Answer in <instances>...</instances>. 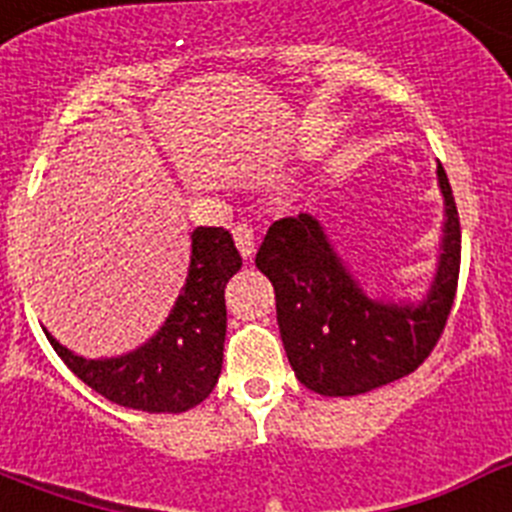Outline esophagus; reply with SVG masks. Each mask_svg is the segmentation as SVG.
I'll return each mask as SVG.
<instances>
[{"instance_id":"1","label":"esophagus","mask_w":512,"mask_h":512,"mask_svg":"<svg viewBox=\"0 0 512 512\" xmlns=\"http://www.w3.org/2000/svg\"><path fill=\"white\" fill-rule=\"evenodd\" d=\"M233 241H235V248H238V251H241V256H251L253 253V246H256V238H253V228L251 225H246V223H238L233 228Z\"/></svg>"}]
</instances>
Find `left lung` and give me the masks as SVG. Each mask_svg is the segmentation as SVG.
<instances>
[{
	"instance_id": "1",
	"label": "left lung",
	"mask_w": 512,
	"mask_h": 512,
	"mask_svg": "<svg viewBox=\"0 0 512 512\" xmlns=\"http://www.w3.org/2000/svg\"><path fill=\"white\" fill-rule=\"evenodd\" d=\"M438 182L446 235L431 295L418 307L369 300L315 217H282L269 228L256 266L274 284L284 351L307 390L325 397L364 395L408 377L431 356L454 305L461 264L459 212L441 166Z\"/></svg>"
}]
</instances>
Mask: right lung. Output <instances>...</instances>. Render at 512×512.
<instances>
[{"label":"right lung","instance_id":"add662e5","mask_svg":"<svg viewBox=\"0 0 512 512\" xmlns=\"http://www.w3.org/2000/svg\"><path fill=\"white\" fill-rule=\"evenodd\" d=\"M241 269V253L225 228L192 233L184 292L169 320L138 351L120 359H81L45 333L56 354L94 392L143 413H187L200 405L223 369L225 284Z\"/></svg>","mask_w":512,"mask_h":512}]
</instances>
